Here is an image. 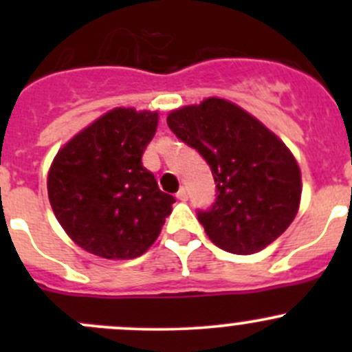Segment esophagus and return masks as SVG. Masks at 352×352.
Listing matches in <instances>:
<instances>
[{
  "label": "esophagus",
  "instance_id": "obj_1",
  "mask_svg": "<svg viewBox=\"0 0 352 352\" xmlns=\"http://www.w3.org/2000/svg\"><path fill=\"white\" fill-rule=\"evenodd\" d=\"M187 197H189V194H187V190L182 187V189L177 192V199H179V201H187Z\"/></svg>",
  "mask_w": 352,
  "mask_h": 352
}]
</instances>
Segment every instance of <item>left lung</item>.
<instances>
[{
	"instance_id": "left-lung-1",
	"label": "left lung",
	"mask_w": 352,
	"mask_h": 352,
	"mask_svg": "<svg viewBox=\"0 0 352 352\" xmlns=\"http://www.w3.org/2000/svg\"><path fill=\"white\" fill-rule=\"evenodd\" d=\"M166 124L211 166L216 202L197 218L216 247L257 254L286 232L300 209L301 172L281 138L218 97L172 110Z\"/></svg>"
}]
</instances>
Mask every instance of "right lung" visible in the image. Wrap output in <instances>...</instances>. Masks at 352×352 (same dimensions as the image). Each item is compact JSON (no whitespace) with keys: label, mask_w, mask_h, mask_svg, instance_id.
Returning a JSON list of instances; mask_svg holds the SVG:
<instances>
[{"label":"right lung","mask_w":352,"mask_h":352,"mask_svg":"<svg viewBox=\"0 0 352 352\" xmlns=\"http://www.w3.org/2000/svg\"><path fill=\"white\" fill-rule=\"evenodd\" d=\"M158 112L116 107L74 134L47 173V194L71 240L109 261L143 255L175 202L143 166Z\"/></svg>","instance_id":"right-lung-1"}]
</instances>
